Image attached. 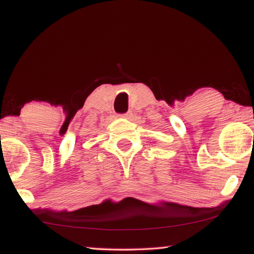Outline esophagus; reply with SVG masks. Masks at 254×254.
<instances>
[{"label":"esophagus","mask_w":254,"mask_h":254,"mask_svg":"<svg viewBox=\"0 0 254 254\" xmlns=\"http://www.w3.org/2000/svg\"><path fill=\"white\" fill-rule=\"evenodd\" d=\"M132 115H133V114H132V112H127V113H126V114H123V115H122V117H124V119L130 120L131 117H132Z\"/></svg>","instance_id":"obj_1"}]
</instances>
